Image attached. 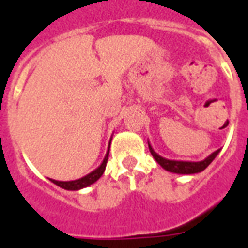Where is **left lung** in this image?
<instances>
[{"label": "left lung", "instance_id": "obj_1", "mask_svg": "<svg viewBox=\"0 0 248 248\" xmlns=\"http://www.w3.org/2000/svg\"><path fill=\"white\" fill-rule=\"evenodd\" d=\"M149 149H150V153L153 158L155 159L159 165H161L166 171L175 172V174H197V172L203 171L206 167L211 163V162L215 159V156L218 155L220 149H218L217 151H214L213 154H210L207 158H204L203 161L199 162H191V161H174V159H167V158H163L159 154H156L154 149L151 147L150 142H149Z\"/></svg>", "mask_w": 248, "mask_h": 248}]
</instances>
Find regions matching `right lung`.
<instances>
[{
	"instance_id": "1",
	"label": "right lung",
	"mask_w": 248,
	"mask_h": 248,
	"mask_svg": "<svg viewBox=\"0 0 248 248\" xmlns=\"http://www.w3.org/2000/svg\"><path fill=\"white\" fill-rule=\"evenodd\" d=\"M108 151H110V143H108V149L106 155L103 158L102 163L94 170V171L89 172L87 175L85 177L79 178V179H76V181H67V182H63V181H56V179H50L51 182L57 185V186L62 187L65 190H70V191H77V190H81V188H85V187L90 186L94 182H97L99 178L102 177L103 171L106 169V163H108Z\"/></svg>"
}]
</instances>
